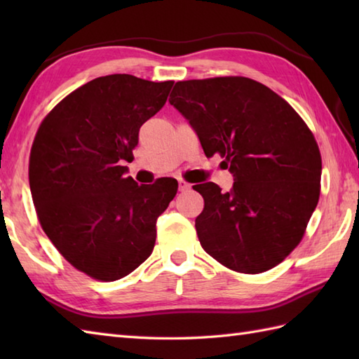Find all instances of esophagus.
Here are the masks:
<instances>
[{
	"mask_svg": "<svg viewBox=\"0 0 359 359\" xmlns=\"http://www.w3.org/2000/svg\"><path fill=\"white\" fill-rule=\"evenodd\" d=\"M189 187H191V185H189L188 184V182H185V180H179V189H180V191H187V189H189Z\"/></svg>",
	"mask_w": 359,
	"mask_h": 359,
	"instance_id": "esophagus-1",
	"label": "esophagus"
}]
</instances>
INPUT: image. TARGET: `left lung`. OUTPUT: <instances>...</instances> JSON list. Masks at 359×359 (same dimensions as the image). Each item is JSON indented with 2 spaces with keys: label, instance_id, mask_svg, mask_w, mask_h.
Returning <instances> with one entry per match:
<instances>
[{
  "label": "left lung",
  "instance_id": "1",
  "mask_svg": "<svg viewBox=\"0 0 359 359\" xmlns=\"http://www.w3.org/2000/svg\"><path fill=\"white\" fill-rule=\"evenodd\" d=\"M170 103L219 154L233 188L194 185L202 248L224 266L257 274L273 269L304 238L321 193V152L313 133L284 98L247 77L177 81Z\"/></svg>",
  "mask_w": 359,
  "mask_h": 359
}]
</instances>
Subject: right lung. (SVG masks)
Returning <instances> with one entry per match:
<instances>
[{
  "label": "right lung",
  "mask_w": 359,
  "mask_h": 359,
  "mask_svg": "<svg viewBox=\"0 0 359 359\" xmlns=\"http://www.w3.org/2000/svg\"><path fill=\"white\" fill-rule=\"evenodd\" d=\"M172 85L98 77L65 97L35 134L29 185L38 220L60 255L93 279H121L147 261L157 217L177 193L175 179L139 185L123 166Z\"/></svg>",
  "instance_id": "right-lung-1"
}]
</instances>
